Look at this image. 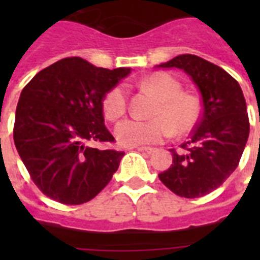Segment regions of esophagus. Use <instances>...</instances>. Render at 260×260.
Here are the masks:
<instances>
[{
    "label": "esophagus",
    "instance_id": "obj_1",
    "mask_svg": "<svg viewBox=\"0 0 260 260\" xmlns=\"http://www.w3.org/2000/svg\"><path fill=\"white\" fill-rule=\"evenodd\" d=\"M134 148H136L138 151H143V152H147V154H152L155 151V148H152V147H134Z\"/></svg>",
    "mask_w": 260,
    "mask_h": 260
}]
</instances>
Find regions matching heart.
I'll return each mask as SVG.
<instances>
[{"instance_id":"obj_1","label":"heart","mask_w":260,"mask_h":260,"mask_svg":"<svg viewBox=\"0 0 260 260\" xmlns=\"http://www.w3.org/2000/svg\"><path fill=\"white\" fill-rule=\"evenodd\" d=\"M144 89L151 90L159 98L152 112L156 117L151 120L128 118L117 124L114 135L124 147L156 144L171 138L174 131L179 135L187 134L197 125L201 116V105L197 95L182 91L181 83L166 73H156L142 82ZM128 108V95L120 85L105 94L102 109L105 117L116 121L122 117Z\"/></svg>"}]
</instances>
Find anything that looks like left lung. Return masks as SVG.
<instances>
[{
	"mask_svg": "<svg viewBox=\"0 0 260 260\" xmlns=\"http://www.w3.org/2000/svg\"><path fill=\"white\" fill-rule=\"evenodd\" d=\"M159 67L185 71L202 97L200 121L181 150L171 148L173 165L159 179L179 197H202L221 186L240 162L250 135L246 100L234 77L196 55H178Z\"/></svg>",
	"mask_w": 260,
	"mask_h": 260,
	"instance_id": "8db88e82",
	"label": "left lung"
}]
</instances>
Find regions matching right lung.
<instances>
[{
    "label": "right lung",
    "instance_id": "obj_1",
    "mask_svg": "<svg viewBox=\"0 0 260 260\" xmlns=\"http://www.w3.org/2000/svg\"><path fill=\"white\" fill-rule=\"evenodd\" d=\"M129 69H102L64 58L39 71L16 108L14 146L30 179L64 205L93 200L117 171L122 151L90 147L113 143L104 124L102 101Z\"/></svg>",
    "mask_w": 260,
    "mask_h": 260
}]
</instances>
